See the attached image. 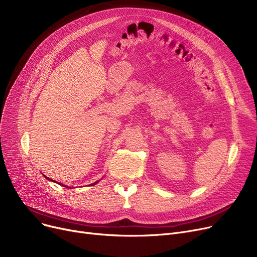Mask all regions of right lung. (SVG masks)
<instances>
[{"label": "right lung", "instance_id": "add662e5", "mask_svg": "<svg viewBox=\"0 0 257 257\" xmlns=\"http://www.w3.org/2000/svg\"><path fill=\"white\" fill-rule=\"evenodd\" d=\"M46 178H47V179H50V178H48V177H46ZM50 180L52 181V179H50ZM96 183H98V181H97V182H94L93 184H96ZM60 184H61V183H60ZM61 185H63V184H61ZM63 186H65V185H63ZM65 187H66V186H65Z\"/></svg>", "mask_w": 257, "mask_h": 257}]
</instances>
